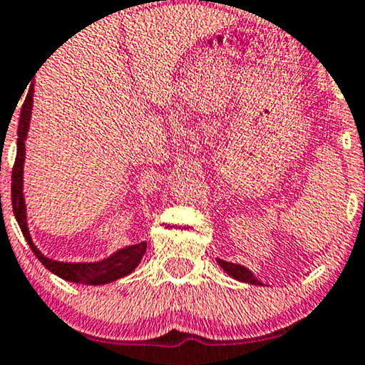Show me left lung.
I'll return each instance as SVG.
<instances>
[{
	"mask_svg": "<svg viewBox=\"0 0 365 365\" xmlns=\"http://www.w3.org/2000/svg\"><path fill=\"white\" fill-rule=\"evenodd\" d=\"M216 262L220 264L221 269L225 271L226 274H230L232 278L238 279V282H244V283H250V284H262L259 282L257 278L252 274V271L247 269L245 266H242V264H233V262H226L223 259H216Z\"/></svg>",
	"mask_w": 365,
	"mask_h": 365,
	"instance_id": "1",
	"label": "left lung"
}]
</instances>
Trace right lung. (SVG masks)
<instances>
[{"label": "right lung", "instance_id": "add662e5", "mask_svg": "<svg viewBox=\"0 0 365 365\" xmlns=\"http://www.w3.org/2000/svg\"><path fill=\"white\" fill-rule=\"evenodd\" d=\"M32 101H34V89L27 92L22 111H20L19 121V139H16V158L14 171H11V206H14V215L20 230H22L25 240L31 245L32 252L36 257L48 267L51 273H54L66 282L81 283V284H106L116 279L123 278L132 273L137 266H139L142 255L145 254L148 249V242H140V244H133L123 249L116 250L110 257L101 259L98 262H63L54 261V259L46 257V255L37 249L34 242H32L31 232H29L27 225V206H25L24 197V163H25V139H27L29 127H31V116H32Z\"/></svg>", "mask_w": 365, "mask_h": 365}]
</instances>
